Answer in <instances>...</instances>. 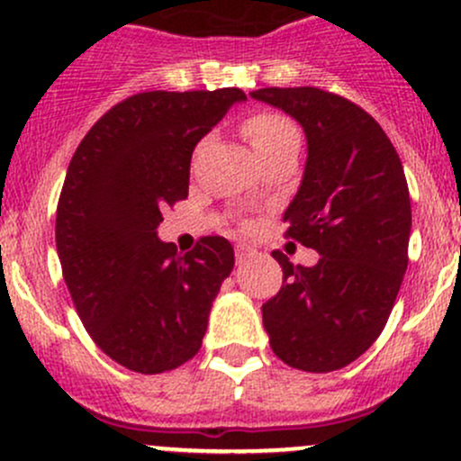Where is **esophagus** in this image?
Instances as JSON below:
<instances>
[{"instance_id": "esophagus-1", "label": "esophagus", "mask_w": 461, "mask_h": 461, "mask_svg": "<svg viewBox=\"0 0 461 461\" xmlns=\"http://www.w3.org/2000/svg\"><path fill=\"white\" fill-rule=\"evenodd\" d=\"M249 256H254V249H251V247H247V245H236V263L243 265L245 260L249 258Z\"/></svg>"}]
</instances>
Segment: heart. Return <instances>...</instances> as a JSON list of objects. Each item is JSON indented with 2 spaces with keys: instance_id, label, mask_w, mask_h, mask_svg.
<instances>
[{
  "instance_id": "heart-1",
  "label": "heart",
  "mask_w": 461,
  "mask_h": 461,
  "mask_svg": "<svg viewBox=\"0 0 461 461\" xmlns=\"http://www.w3.org/2000/svg\"><path fill=\"white\" fill-rule=\"evenodd\" d=\"M243 132L258 157L269 152V149L278 148V145L298 139V130H295L292 121L276 113H258L249 116L245 121Z\"/></svg>"
}]
</instances>
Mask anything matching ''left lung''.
Wrapping results in <instances>:
<instances>
[{"label": "left lung", "instance_id": "left-lung-1", "mask_svg": "<svg viewBox=\"0 0 461 461\" xmlns=\"http://www.w3.org/2000/svg\"><path fill=\"white\" fill-rule=\"evenodd\" d=\"M251 99L295 119L307 163L285 210L287 236L320 254L313 267L280 251V292L263 304L285 365L329 373L351 365L384 329L409 265L411 198L393 143L351 101L318 88H263Z\"/></svg>", "mask_w": 461, "mask_h": 461}]
</instances>
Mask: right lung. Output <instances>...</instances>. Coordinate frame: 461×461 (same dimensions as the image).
Listing matches in <instances>:
<instances>
[{"mask_svg":"<svg viewBox=\"0 0 461 461\" xmlns=\"http://www.w3.org/2000/svg\"><path fill=\"white\" fill-rule=\"evenodd\" d=\"M243 101L239 88L141 92L101 116L68 166L61 271L90 338L125 369H176L203 345L234 247L207 236L178 254L157 230L161 212L187 198L196 143Z\"/></svg>","mask_w":461,"mask_h":461,"instance_id":"1","label":"right lung"}]
</instances>
